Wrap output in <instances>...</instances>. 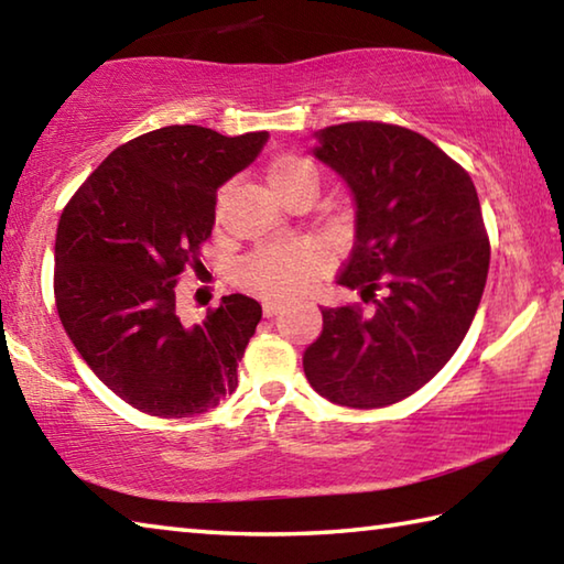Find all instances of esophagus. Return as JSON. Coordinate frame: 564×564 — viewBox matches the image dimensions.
I'll use <instances>...</instances> for the list:
<instances>
[{
  "label": "esophagus",
  "mask_w": 564,
  "mask_h": 564,
  "mask_svg": "<svg viewBox=\"0 0 564 564\" xmlns=\"http://www.w3.org/2000/svg\"><path fill=\"white\" fill-rule=\"evenodd\" d=\"M283 308V303L281 301H273V299H265L263 301V316H275V313H279Z\"/></svg>",
  "instance_id": "obj_1"
}]
</instances>
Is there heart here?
I'll use <instances>...</instances> for the list:
<instances>
[{"instance_id":"obj_1","label":"heart","mask_w":564,"mask_h":564,"mask_svg":"<svg viewBox=\"0 0 564 564\" xmlns=\"http://www.w3.org/2000/svg\"><path fill=\"white\" fill-rule=\"evenodd\" d=\"M271 191L285 198L293 191H316V171L299 156L275 159L265 174ZM318 269L316 251L305 243L265 246L248 256L241 265V279L248 289L265 295H285L311 281Z\"/></svg>"}]
</instances>
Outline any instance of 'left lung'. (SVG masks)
I'll use <instances>...</instances> for the list:
<instances>
[{
    "mask_svg": "<svg viewBox=\"0 0 564 564\" xmlns=\"http://www.w3.org/2000/svg\"><path fill=\"white\" fill-rule=\"evenodd\" d=\"M313 137L311 156L356 206L338 283L373 308H321L303 370L330 403L386 408L441 373L470 328L490 269L480 198L465 169L410 129L350 121Z\"/></svg>",
    "mask_w": 564,
    "mask_h": 564,
    "instance_id": "8db88e82",
    "label": "left lung"
}]
</instances>
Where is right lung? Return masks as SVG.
I'll return each mask as SVG.
<instances>
[{
	"instance_id": "right-lung-1",
	"label": "right lung",
	"mask_w": 564,
	"mask_h": 564,
	"mask_svg": "<svg viewBox=\"0 0 564 564\" xmlns=\"http://www.w3.org/2000/svg\"><path fill=\"white\" fill-rule=\"evenodd\" d=\"M265 141L269 131L224 137L191 123L149 131L113 149L64 208L54 243L62 326L94 376L141 413L191 417L238 386L261 303L224 295L188 326L176 281L186 265H202L216 191Z\"/></svg>"
}]
</instances>
